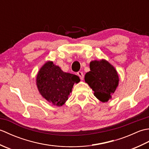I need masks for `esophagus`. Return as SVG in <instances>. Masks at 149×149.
Masks as SVG:
<instances>
[{
	"label": "esophagus",
	"instance_id": "esophagus-1",
	"mask_svg": "<svg viewBox=\"0 0 149 149\" xmlns=\"http://www.w3.org/2000/svg\"><path fill=\"white\" fill-rule=\"evenodd\" d=\"M77 75H78V76L80 77V79H81V80H83L84 74H83V72H77Z\"/></svg>",
	"mask_w": 149,
	"mask_h": 149
}]
</instances>
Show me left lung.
<instances>
[{"label":"left lung","instance_id":"1","mask_svg":"<svg viewBox=\"0 0 149 149\" xmlns=\"http://www.w3.org/2000/svg\"><path fill=\"white\" fill-rule=\"evenodd\" d=\"M90 71L85 74L84 81L94 91V95L102 102L111 99L119 84L116 70L106 59L94 60L90 63Z\"/></svg>","mask_w":149,"mask_h":149}]
</instances>
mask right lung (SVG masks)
<instances>
[{
	"mask_svg": "<svg viewBox=\"0 0 149 149\" xmlns=\"http://www.w3.org/2000/svg\"><path fill=\"white\" fill-rule=\"evenodd\" d=\"M40 93L49 102L62 106L68 99L75 83H79L77 75L64 72L59 66L48 61L40 68L36 79Z\"/></svg>",
	"mask_w": 149,
	"mask_h": 149,
	"instance_id": "add662e5",
	"label": "right lung"
}]
</instances>
